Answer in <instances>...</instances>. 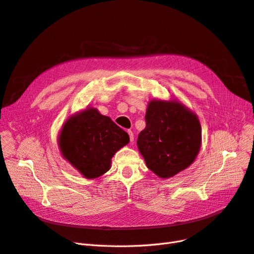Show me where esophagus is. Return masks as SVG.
Segmentation results:
<instances>
[{
    "label": "esophagus",
    "mask_w": 254,
    "mask_h": 254,
    "mask_svg": "<svg viewBox=\"0 0 254 254\" xmlns=\"http://www.w3.org/2000/svg\"><path fill=\"white\" fill-rule=\"evenodd\" d=\"M128 134H129V139H130V142H133V132L131 131V130H128Z\"/></svg>",
    "instance_id": "34e87169"
}]
</instances>
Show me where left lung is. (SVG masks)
Masks as SVG:
<instances>
[{
  "label": "left lung",
  "instance_id": "obj_1",
  "mask_svg": "<svg viewBox=\"0 0 254 254\" xmlns=\"http://www.w3.org/2000/svg\"><path fill=\"white\" fill-rule=\"evenodd\" d=\"M145 121L136 144L152 173L171 178L194 162L201 146V126L194 112L175 99H152Z\"/></svg>",
  "mask_w": 254,
  "mask_h": 254
}]
</instances>
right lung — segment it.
I'll use <instances>...</instances> for the list:
<instances>
[{
  "label": "right lung",
  "instance_id": "obj_1",
  "mask_svg": "<svg viewBox=\"0 0 254 254\" xmlns=\"http://www.w3.org/2000/svg\"><path fill=\"white\" fill-rule=\"evenodd\" d=\"M128 143V133L92 107L68 118L58 137L61 155L87 179L108 172L114 153Z\"/></svg>",
  "mask_w": 254,
  "mask_h": 254
}]
</instances>
